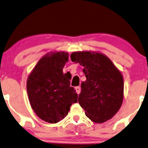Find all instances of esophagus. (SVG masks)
Returning <instances> with one entry per match:
<instances>
[{"mask_svg": "<svg viewBox=\"0 0 148 148\" xmlns=\"http://www.w3.org/2000/svg\"><path fill=\"white\" fill-rule=\"evenodd\" d=\"M75 90H76V92H77V93L79 94L80 93V92H81V87H75Z\"/></svg>", "mask_w": 148, "mask_h": 148, "instance_id": "1", "label": "esophagus"}]
</instances>
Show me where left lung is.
<instances>
[{
    "instance_id": "1",
    "label": "left lung",
    "mask_w": 148,
    "mask_h": 148,
    "mask_svg": "<svg viewBox=\"0 0 148 148\" xmlns=\"http://www.w3.org/2000/svg\"><path fill=\"white\" fill-rule=\"evenodd\" d=\"M73 62L84 67L86 81L81 83L78 101L85 115L95 123H103L114 116L123 98V79L111 60L99 53L75 52Z\"/></svg>"
}]
</instances>
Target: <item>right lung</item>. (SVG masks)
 <instances>
[{"label":"right lung","mask_w":148,"mask_h":148,"mask_svg":"<svg viewBox=\"0 0 148 148\" xmlns=\"http://www.w3.org/2000/svg\"><path fill=\"white\" fill-rule=\"evenodd\" d=\"M68 53H53L39 60L27 80V90L31 106L38 117L56 123L68 114L78 95L71 87L69 76L63 69Z\"/></svg>","instance_id":"right-lung-1"}]
</instances>
